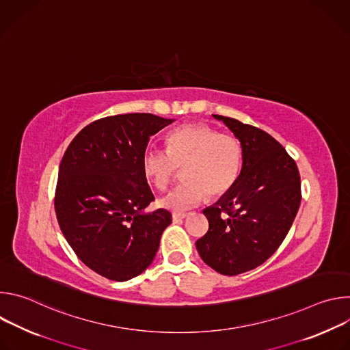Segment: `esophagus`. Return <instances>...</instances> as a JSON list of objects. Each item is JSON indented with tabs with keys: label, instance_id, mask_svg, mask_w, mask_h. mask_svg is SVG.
<instances>
[{
	"label": "esophagus",
	"instance_id": "esophagus-1",
	"mask_svg": "<svg viewBox=\"0 0 350 350\" xmlns=\"http://www.w3.org/2000/svg\"><path fill=\"white\" fill-rule=\"evenodd\" d=\"M185 217H187V213H173L172 215V219H173L174 223H178V221H181Z\"/></svg>",
	"mask_w": 350,
	"mask_h": 350
}]
</instances>
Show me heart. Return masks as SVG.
Wrapping results in <instances>:
<instances>
[{
  "label": "heart",
  "instance_id": "b5f03b06",
  "mask_svg": "<svg viewBox=\"0 0 350 350\" xmlns=\"http://www.w3.org/2000/svg\"><path fill=\"white\" fill-rule=\"evenodd\" d=\"M145 177L163 191L181 167L178 187L161 198V206L183 212L208 198L227 193L237 183L242 169V146L232 134L217 133L204 123H191L174 129L166 137V151L148 148L141 158Z\"/></svg>",
  "mask_w": 350,
  "mask_h": 350
}]
</instances>
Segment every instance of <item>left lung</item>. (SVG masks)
<instances>
[{"label": "left lung", "instance_id": "left-lung-1", "mask_svg": "<svg viewBox=\"0 0 350 350\" xmlns=\"http://www.w3.org/2000/svg\"><path fill=\"white\" fill-rule=\"evenodd\" d=\"M239 139L242 169L235 185L204 209L208 232L196 241L202 260L224 275L265 263L285 239L301 205V176L282 145L266 131L213 115Z\"/></svg>", "mask_w": 350, "mask_h": 350}]
</instances>
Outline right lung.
I'll use <instances>...</instances> for the list:
<instances>
[{"instance_id":"right-lung-1","label":"right lung","mask_w":350,"mask_h":350,"mask_svg":"<svg viewBox=\"0 0 350 350\" xmlns=\"http://www.w3.org/2000/svg\"><path fill=\"white\" fill-rule=\"evenodd\" d=\"M152 113L108 116L85 126L59 165L55 213L64 237L91 270L113 281L152 263L172 213L145 208L155 196L141 158L154 134L173 123Z\"/></svg>"}]
</instances>
